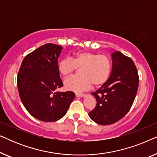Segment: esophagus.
Here are the masks:
<instances>
[{
  "label": "esophagus",
  "mask_w": 157,
  "mask_h": 157,
  "mask_svg": "<svg viewBox=\"0 0 157 157\" xmlns=\"http://www.w3.org/2000/svg\"><path fill=\"white\" fill-rule=\"evenodd\" d=\"M76 97H82L84 98L86 96V94H76Z\"/></svg>",
  "instance_id": "obj_1"
}]
</instances>
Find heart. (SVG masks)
Segmentation results:
<instances>
[{
	"mask_svg": "<svg viewBox=\"0 0 157 157\" xmlns=\"http://www.w3.org/2000/svg\"><path fill=\"white\" fill-rule=\"evenodd\" d=\"M81 68V76H73L64 81L66 90L76 93L88 91L93 85L98 86L106 82L110 76L112 62L108 56L91 52L81 51L72 59L64 58L59 62L58 68L61 75L68 76Z\"/></svg>",
	"mask_w": 157,
	"mask_h": 157,
	"instance_id": "1",
	"label": "heart"
}]
</instances>
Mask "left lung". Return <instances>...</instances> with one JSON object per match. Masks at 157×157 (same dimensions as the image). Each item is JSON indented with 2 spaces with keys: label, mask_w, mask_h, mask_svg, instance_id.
Instances as JSON below:
<instances>
[{
  "label": "left lung",
  "mask_w": 157,
  "mask_h": 157,
  "mask_svg": "<svg viewBox=\"0 0 157 157\" xmlns=\"http://www.w3.org/2000/svg\"><path fill=\"white\" fill-rule=\"evenodd\" d=\"M111 59L110 76L91 94L97 103L89 116L101 125L114 124L122 119L130 110L139 87V75L134 61L120 51L111 53Z\"/></svg>",
  "instance_id": "8db88e82"
}]
</instances>
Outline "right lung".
<instances>
[{"label": "right lung", "mask_w": 157, "mask_h": 157, "mask_svg": "<svg viewBox=\"0 0 157 157\" xmlns=\"http://www.w3.org/2000/svg\"><path fill=\"white\" fill-rule=\"evenodd\" d=\"M62 47L46 44L23 60L17 76V86L23 106L40 121H56L67 112L75 98L72 91L56 90L63 86L58 59Z\"/></svg>", "instance_id": "right-lung-1"}]
</instances>
